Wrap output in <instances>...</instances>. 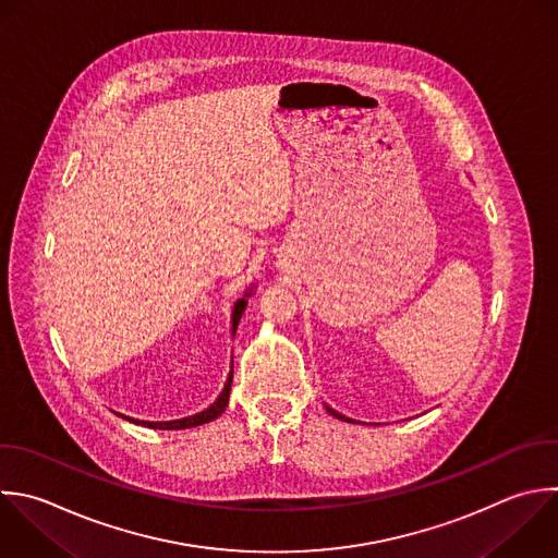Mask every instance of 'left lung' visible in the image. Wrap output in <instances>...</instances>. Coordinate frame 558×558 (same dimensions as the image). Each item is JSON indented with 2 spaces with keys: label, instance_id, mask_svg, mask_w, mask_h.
<instances>
[{
  "label": "left lung",
  "instance_id": "8db88e82",
  "mask_svg": "<svg viewBox=\"0 0 558 558\" xmlns=\"http://www.w3.org/2000/svg\"><path fill=\"white\" fill-rule=\"evenodd\" d=\"M327 412H329V414H333V416H336V418H340V421H351V418H347V416H342V414H338V412H336V410H331V408H329V405H327Z\"/></svg>",
  "mask_w": 558,
  "mask_h": 558
}]
</instances>
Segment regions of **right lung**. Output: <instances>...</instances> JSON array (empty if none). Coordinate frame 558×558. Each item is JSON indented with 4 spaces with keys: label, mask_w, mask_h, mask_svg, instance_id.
I'll return each mask as SVG.
<instances>
[{
    "label": "right lung",
    "mask_w": 558,
    "mask_h": 558,
    "mask_svg": "<svg viewBox=\"0 0 558 558\" xmlns=\"http://www.w3.org/2000/svg\"><path fill=\"white\" fill-rule=\"evenodd\" d=\"M246 307V299H240L235 303V310H233V333L238 329V323L242 318V312ZM231 381H233V371L225 384V390L220 392V397L216 399V403H211V408H207L205 412H198L194 416H187V418H179V421H163V423H148V421H142V425H148V427H155V429H187V427H196V425H203V423H209L214 421L216 416H220L229 403V392H231ZM126 418V416H124ZM133 423H140L135 418H129Z\"/></svg>",
    "instance_id": "add662e5"
}]
</instances>
